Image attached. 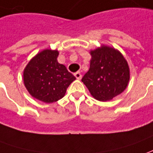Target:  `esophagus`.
<instances>
[{
  "label": "esophagus",
  "instance_id": "esophagus-1",
  "mask_svg": "<svg viewBox=\"0 0 153 153\" xmlns=\"http://www.w3.org/2000/svg\"><path fill=\"white\" fill-rule=\"evenodd\" d=\"M74 76L76 77L77 79H80L82 75H81L80 72H76V73H74Z\"/></svg>",
  "mask_w": 153,
  "mask_h": 153
}]
</instances>
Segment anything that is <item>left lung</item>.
<instances>
[{"mask_svg":"<svg viewBox=\"0 0 153 153\" xmlns=\"http://www.w3.org/2000/svg\"><path fill=\"white\" fill-rule=\"evenodd\" d=\"M90 53V69L82 78V82L97 100H112L122 93L128 85V63L123 55L114 48L103 45Z\"/></svg>","mask_w":153,"mask_h":153,"instance_id":"1","label":"left lung"}]
</instances>
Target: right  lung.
<instances>
[{"label": "right lung", "mask_w": 153, "mask_h": 153, "mask_svg": "<svg viewBox=\"0 0 153 153\" xmlns=\"http://www.w3.org/2000/svg\"><path fill=\"white\" fill-rule=\"evenodd\" d=\"M59 51L44 49L30 60L23 71L25 87L33 97L45 103L62 99L76 78L57 60Z\"/></svg>", "instance_id": "obj_1"}]
</instances>
